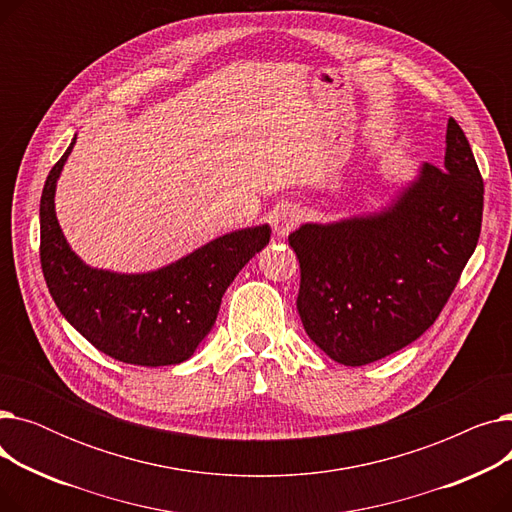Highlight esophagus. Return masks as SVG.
<instances>
[{"label":"esophagus","instance_id":"34e87169","mask_svg":"<svg viewBox=\"0 0 512 512\" xmlns=\"http://www.w3.org/2000/svg\"><path fill=\"white\" fill-rule=\"evenodd\" d=\"M303 218V213L297 205L292 203H284V205H278L274 215H272V226H274V232L278 236H288L294 228L299 226Z\"/></svg>","mask_w":512,"mask_h":512}]
</instances>
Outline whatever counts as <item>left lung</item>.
Returning <instances> with one entry per match:
<instances>
[{
    "label": "left lung",
    "mask_w": 512,
    "mask_h": 512,
    "mask_svg": "<svg viewBox=\"0 0 512 512\" xmlns=\"http://www.w3.org/2000/svg\"><path fill=\"white\" fill-rule=\"evenodd\" d=\"M483 178L463 128H446L444 168L382 213L305 224L288 236L301 263L297 309L330 359L367 365L415 342L438 319L477 247Z\"/></svg>",
    "instance_id": "obj_1"
}]
</instances>
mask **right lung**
Returning <instances> with one entry per match:
<instances>
[{"mask_svg": "<svg viewBox=\"0 0 512 512\" xmlns=\"http://www.w3.org/2000/svg\"><path fill=\"white\" fill-rule=\"evenodd\" d=\"M76 141V137H74ZM74 141L41 195V270L60 313L97 351L130 365L186 361L209 334L236 274L270 242V226L236 230L149 274H114L80 261L60 230L53 195Z\"/></svg>", "mask_w": 512, "mask_h": 512, "instance_id": "right-lung-1", "label": "right lung"}]
</instances>
